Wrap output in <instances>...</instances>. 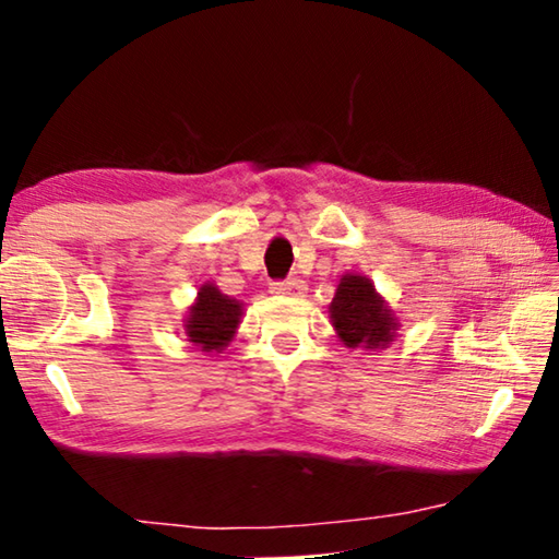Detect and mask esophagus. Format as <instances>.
I'll list each match as a JSON object with an SVG mask.
<instances>
[{
    "label": "esophagus",
    "instance_id": "1",
    "mask_svg": "<svg viewBox=\"0 0 559 559\" xmlns=\"http://www.w3.org/2000/svg\"><path fill=\"white\" fill-rule=\"evenodd\" d=\"M305 289H307V285L297 277L285 280V282H272L270 285L272 295H285V297H301L305 295Z\"/></svg>",
    "mask_w": 559,
    "mask_h": 559
}]
</instances>
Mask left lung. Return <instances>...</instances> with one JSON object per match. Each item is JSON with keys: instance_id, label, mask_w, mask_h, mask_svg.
<instances>
[{"instance_id": "obj_1", "label": "left lung", "mask_w": 559, "mask_h": 559, "mask_svg": "<svg viewBox=\"0 0 559 559\" xmlns=\"http://www.w3.org/2000/svg\"><path fill=\"white\" fill-rule=\"evenodd\" d=\"M331 324L348 348L376 350L395 338L397 319L364 274H344L329 307Z\"/></svg>"}]
</instances>
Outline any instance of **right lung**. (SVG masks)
<instances>
[{
    "mask_svg": "<svg viewBox=\"0 0 559 559\" xmlns=\"http://www.w3.org/2000/svg\"><path fill=\"white\" fill-rule=\"evenodd\" d=\"M242 319V301L233 299L215 285H203L199 289L193 305L189 307V317L183 321L186 336L191 344L199 346L205 354H221L230 344L235 331Z\"/></svg>",
    "mask_w": 559,
    "mask_h": 559,
    "instance_id": "obj_1",
    "label": "right lung"
}]
</instances>
